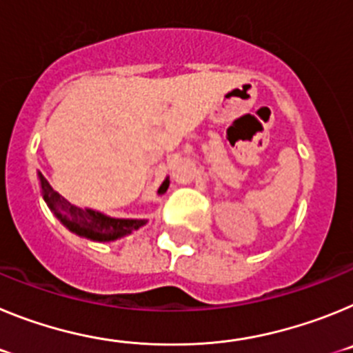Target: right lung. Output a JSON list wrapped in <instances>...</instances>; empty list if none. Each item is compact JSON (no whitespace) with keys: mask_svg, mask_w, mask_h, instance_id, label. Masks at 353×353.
I'll use <instances>...</instances> for the list:
<instances>
[{"mask_svg":"<svg viewBox=\"0 0 353 353\" xmlns=\"http://www.w3.org/2000/svg\"><path fill=\"white\" fill-rule=\"evenodd\" d=\"M40 183H42L43 199L49 205L56 217L70 230V232L77 233L86 239L99 240V242H109V240L120 239V236L127 235L130 232H136L146 221H136V219H113L108 215H102L95 210H83L74 205H70L63 196H60L51 187V183L43 179L40 174ZM170 180H164L159 192H166Z\"/></svg>","mask_w":353,"mask_h":353,"instance_id":"1","label":"right lung"}]
</instances>
